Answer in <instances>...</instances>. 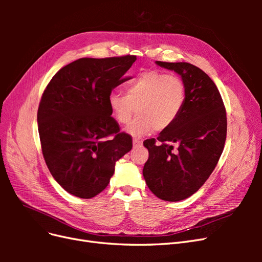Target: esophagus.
<instances>
[{"label": "esophagus", "instance_id": "1", "mask_svg": "<svg viewBox=\"0 0 262 262\" xmlns=\"http://www.w3.org/2000/svg\"><path fill=\"white\" fill-rule=\"evenodd\" d=\"M142 143H143V140H142V139H139V138H134V139H133V146H134V147L141 146Z\"/></svg>", "mask_w": 262, "mask_h": 262}]
</instances>
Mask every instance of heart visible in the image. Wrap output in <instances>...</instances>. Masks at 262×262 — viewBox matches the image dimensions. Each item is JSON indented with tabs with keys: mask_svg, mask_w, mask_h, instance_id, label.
I'll list each match as a JSON object with an SVG mask.
<instances>
[{
	"mask_svg": "<svg viewBox=\"0 0 262 262\" xmlns=\"http://www.w3.org/2000/svg\"><path fill=\"white\" fill-rule=\"evenodd\" d=\"M186 98L187 89L181 77L147 71L126 87V94H110L108 105L120 124H128L138 109L139 116L126 131L140 137L154 129L165 131L170 128L184 109Z\"/></svg>",
	"mask_w": 262,
	"mask_h": 262,
	"instance_id": "1",
	"label": "heart"
}]
</instances>
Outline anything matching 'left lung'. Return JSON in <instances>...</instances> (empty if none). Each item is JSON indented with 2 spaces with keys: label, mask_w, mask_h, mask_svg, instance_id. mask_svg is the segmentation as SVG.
I'll list each match as a JSON object with an SVG mask.
<instances>
[{
  "label": "left lung",
  "mask_w": 262,
  "mask_h": 262,
  "mask_svg": "<svg viewBox=\"0 0 262 262\" xmlns=\"http://www.w3.org/2000/svg\"><path fill=\"white\" fill-rule=\"evenodd\" d=\"M156 63L181 75L187 98L176 122L156 140L144 141L148 160L143 176L160 199L180 201L196 192L215 168L226 140V109L216 85L201 69L187 62Z\"/></svg>",
  "instance_id": "obj_1"
}]
</instances>
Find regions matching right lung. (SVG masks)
<instances>
[{
    "label": "right lung",
    "mask_w": 262,
    "mask_h": 262,
    "mask_svg": "<svg viewBox=\"0 0 262 262\" xmlns=\"http://www.w3.org/2000/svg\"><path fill=\"white\" fill-rule=\"evenodd\" d=\"M137 55L82 58L59 70L39 102L38 132L45 162L71 194L91 199L104 190L132 137L112 117L108 97L128 81Z\"/></svg>",
    "instance_id": "add662e5"
}]
</instances>
